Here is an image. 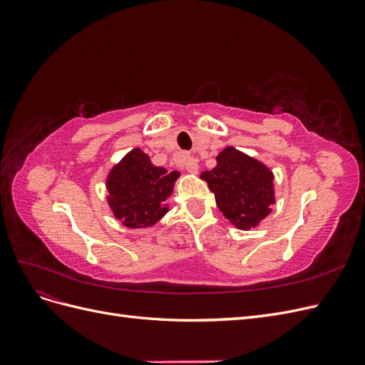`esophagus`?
<instances>
[{
	"instance_id": "esophagus-1",
	"label": "esophagus",
	"mask_w": 365,
	"mask_h": 365,
	"mask_svg": "<svg viewBox=\"0 0 365 365\" xmlns=\"http://www.w3.org/2000/svg\"><path fill=\"white\" fill-rule=\"evenodd\" d=\"M182 165L189 173H197V170H200V168H197V160L195 157H185Z\"/></svg>"
}]
</instances>
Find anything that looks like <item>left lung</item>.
<instances>
[{
	"instance_id": "8db88e82",
	"label": "left lung",
	"mask_w": 365,
	"mask_h": 365,
	"mask_svg": "<svg viewBox=\"0 0 365 365\" xmlns=\"http://www.w3.org/2000/svg\"><path fill=\"white\" fill-rule=\"evenodd\" d=\"M213 170L201 173L222 215L242 230L256 227L271 213L274 204L272 172L235 148L217 155Z\"/></svg>"
}]
</instances>
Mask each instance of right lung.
I'll return each instance as SVG.
<instances>
[{"instance_id": "right-lung-1", "label": "right lung", "mask_w": 365, "mask_h": 365, "mask_svg": "<svg viewBox=\"0 0 365 365\" xmlns=\"http://www.w3.org/2000/svg\"><path fill=\"white\" fill-rule=\"evenodd\" d=\"M180 173L157 168L146 153L134 149L108 176L109 205L126 227H149L165 215L164 201L172 193Z\"/></svg>"}]
</instances>
